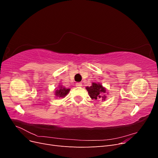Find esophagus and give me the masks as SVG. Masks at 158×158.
<instances>
[{
	"label": "esophagus",
	"instance_id": "esophagus-1",
	"mask_svg": "<svg viewBox=\"0 0 158 158\" xmlns=\"http://www.w3.org/2000/svg\"><path fill=\"white\" fill-rule=\"evenodd\" d=\"M82 85V84L81 82H78V83H76V87H81Z\"/></svg>",
	"mask_w": 158,
	"mask_h": 158
}]
</instances>
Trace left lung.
Masks as SVG:
<instances>
[{
  "mask_svg": "<svg viewBox=\"0 0 158 158\" xmlns=\"http://www.w3.org/2000/svg\"><path fill=\"white\" fill-rule=\"evenodd\" d=\"M85 89H87L89 97L92 99H99L106 101L107 98L106 94H108V92H107L106 88L103 87L100 83L93 82L91 86L85 87Z\"/></svg>",
  "mask_w": 158,
  "mask_h": 158,
  "instance_id": "1",
  "label": "left lung"
}]
</instances>
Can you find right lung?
I'll return each mask as SVG.
<instances>
[{"label": "right lung", "instance_id": "add662e5", "mask_svg": "<svg viewBox=\"0 0 158 158\" xmlns=\"http://www.w3.org/2000/svg\"><path fill=\"white\" fill-rule=\"evenodd\" d=\"M70 90V88H66L63 85H59L58 88H55V94L56 97L64 98L69 93Z\"/></svg>", "mask_w": 158, "mask_h": 158}]
</instances>
